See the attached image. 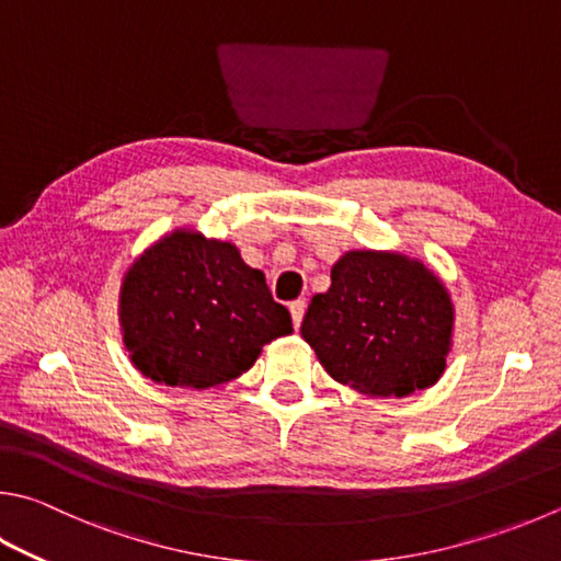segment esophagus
I'll return each instance as SVG.
<instances>
[{
	"mask_svg": "<svg viewBox=\"0 0 561 561\" xmlns=\"http://www.w3.org/2000/svg\"><path fill=\"white\" fill-rule=\"evenodd\" d=\"M289 311H291V321H294V329H299L301 319H304V311H307V301H291L289 304Z\"/></svg>",
	"mask_w": 561,
	"mask_h": 561,
	"instance_id": "esophagus-1",
	"label": "esophagus"
}]
</instances>
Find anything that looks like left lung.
Here are the masks:
<instances>
[{"mask_svg":"<svg viewBox=\"0 0 561 561\" xmlns=\"http://www.w3.org/2000/svg\"><path fill=\"white\" fill-rule=\"evenodd\" d=\"M454 301L416 257L351 250L316 294L301 335L335 382L368 397H404L444 375L454 343Z\"/></svg>","mask_w":561,"mask_h":561,"instance_id":"obj_1","label":"left lung"}]
</instances>
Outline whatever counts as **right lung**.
<instances>
[{"instance_id": "obj_1", "label": "right lung", "mask_w": 561, "mask_h": 561, "mask_svg": "<svg viewBox=\"0 0 561 561\" xmlns=\"http://www.w3.org/2000/svg\"><path fill=\"white\" fill-rule=\"evenodd\" d=\"M129 360L159 385L208 390L248 373L262 345L291 333L260 270L232 242L176 228L129 264L119 287Z\"/></svg>"}]
</instances>
